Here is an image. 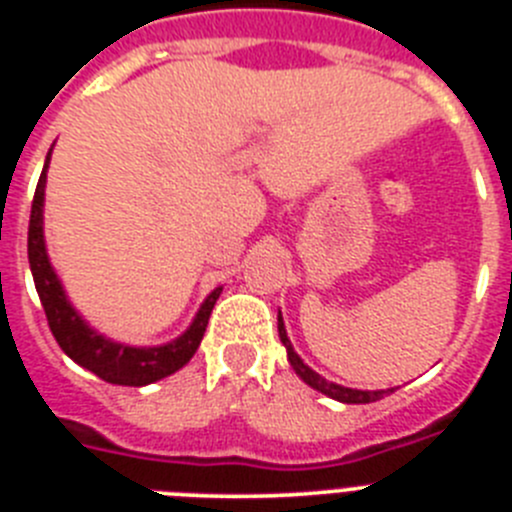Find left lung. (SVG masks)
Masks as SVG:
<instances>
[{"instance_id":"1","label":"left lung","mask_w":512,"mask_h":512,"mask_svg":"<svg viewBox=\"0 0 512 512\" xmlns=\"http://www.w3.org/2000/svg\"><path fill=\"white\" fill-rule=\"evenodd\" d=\"M279 338H282L284 348H287V359H289V364H292V369L297 372V377H302V382L310 384L312 390L323 392V395L333 397V400H338V402H346V405H366V402H374V400H379V397H384V390H379V392L348 390V387H341V384L328 382V379L320 377L318 372H312L310 366H307L305 361H302L300 356L295 354L292 343H289L287 330H284V323H282V315H279ZM387 392H392V390H387Z\"/></svg>"}]
</instances>
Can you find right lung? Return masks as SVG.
<instances>
[{
	"mask_svg": "<svg viewBox=\"0 0 512 512\" xmlns=\"http://www.w3.org/2000/svg\"><path fill=\"white\" fill-rule=\"evenodd\" d=\"M51 153L45 158V169H48ZM45 169L38 179L33 197V210H30V228H27V259H30V269H33L35 289H38L40 302H43L45 318L51 325L53 338L58 346L63 348V354L71 356L76 364L97 374L99 379L110 384H125V387H143L156 379H164L169 374L179 372L184 364L194 356V351L200 348L202 336H205L207 320L215 307L220 289H215L200 307L194 323L182 338H176L174 343L158 348H130L122 343H112L94 333L84 320L76 315L74 307L69 305L66 295H63L61 284H58L56 274H53L51 264H48V253H45L43 243V192H45Z\"/></svg>",
	"mask_w": 512,
	"mask_h": 512,
	"instance_id": "obj_1",
	"label": "right lung"
}]
</instances>
